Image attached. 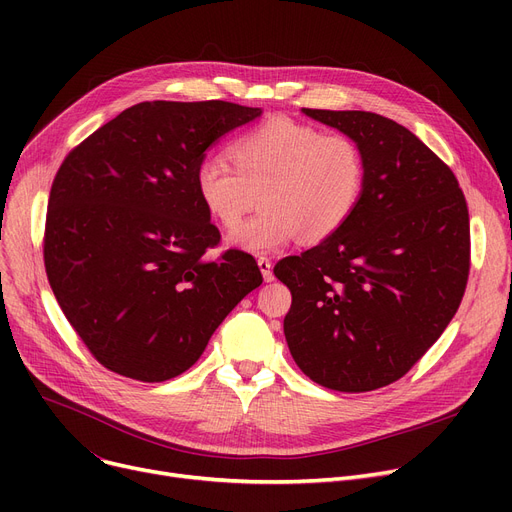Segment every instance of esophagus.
Here are the masks:
<instances>
[{
    "label": "esophagus",
    "mask_w": 512,
    "mask_h": 512,
    "mask_svg": "<svg viewBox=\"0 0 512 512\" xmlns=\"http://www.w3.org/2000/svg\"><path fill=\"white\" fill-rule=\"evenodd\" d=\"M257 265H259V270H261V274H263V280H265V282H272V280H274V272H272V259H267V257H259V259H257Z\"/></svg>",
    "instance_id": "1"
}]
</instances>
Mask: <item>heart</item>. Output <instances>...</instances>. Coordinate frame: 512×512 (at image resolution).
Returning a JSON list of instances; mask_svg holds the SVG:
<instances>
[{"label":"heart","instance_id":"b5f03b06","mask_svg":"<svg viewBox=\"0 0 512 512\" xmlns=\"http://www.w3.org/2000/svg\"><path fill=\"white\" fill-rule=\"evenodd\" d=\"M228 161L205 157L195 184L203 207L224 228H236L261 193L263 211L228 236L234 249L272 253L301 234L324 240L351 218L365 188V157L344 132H319L288 118H270L230 143Z\"/></svg>","mask_w":512,"mask_h":512}]
</instances>
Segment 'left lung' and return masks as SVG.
Returning <instances> with one entry per match:
<instances>
[{
    "label": "left lung",
    "mask_w": 512,
    "mask_h": 512,
    "mask_svg": "<svg viewBox=\"0 0 512 512\" xmlns=\"http://www.w3.org/2000/svg\"><path fill=\"white\" fill-rule=\"evenodd\" d=\"M353 137L365 188L317 247L276 263L292 292L290 355L315 384L369 392L402 378L461 305L469 211L452 170L415 134L371 112L305 110Z\"/></svg>",
    "instance_id": "1"
}]
</instances>
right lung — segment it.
I'll use <instances>...</instances> for the list:
<instances>
[{
  "instance_id": "right-lung-1",
  "label": "right lung",
  "mask_w": 512,
  "mask_h": 512,
  "mask_svg": "<svg viewBox=\"0 0 512 512\" xmlns=\"http://www.w3.org/2000/svg\"><path fill=\"white\" fill-rule=\"evenodd\" d=\"M261 107L145 101L68 153L51 184L45 272L91 355L110 371L166 382L263 278L236 249L207 259L220 230L195 174L207 149Z\"/></svg>"
}]
</instances>
